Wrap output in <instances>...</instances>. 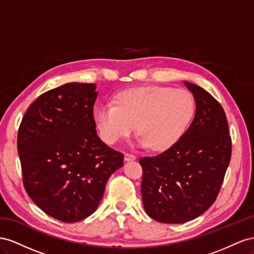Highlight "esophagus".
Masks as SVG:
<instances>
[{"label": "esophagus", "instance_id": "esophagus-1", "mask_svg": "<svg viewBox=\"0 0 254 254\" xmlns=\"http://www.w3.org/2000/svg\"><path fill=\"white\" fill-rule=\"evenodd\" d=\"M134 159H136V156L132 153H126L125 154V161L128 162V161H134Z\"/></svg>", "mask_w": 254, "mask_h": 254}]
</instances>
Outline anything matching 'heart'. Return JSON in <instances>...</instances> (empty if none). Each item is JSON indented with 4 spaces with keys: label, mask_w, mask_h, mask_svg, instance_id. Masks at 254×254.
<instances>
[{
    "label": "heart",
    "mask_w": 254,
    "mask_h": 254,
    "mask_svg": "<svg viewBox=\"0 0 254 254\" xmlns=\"http://www.w3.org/2000/svg\"><path fill=\"white\" fill-rule=\"evenodd\" d=\"M193 112L194 101L188 91L143 86L119 92L115 105L101 103L93 117L101 137L108 144L127 138L136 125L140 144L165 150L183 135Z\"/></svg>",
    "instance_id": "b5f03b06"
}]
</instances>
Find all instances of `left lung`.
<instances>
[{"label":"left lung","mask_w":254,"mask_h":254,"mask_svg":"<svg viewBox=\"0 0 254 254\" xmlns=\"http://www.w3.org/2000/svg\"><path fill=\"white\" fill-rule=\"evenodd\" d=\"M184 84L195 100L190 127L163 153L139 159L143 207L151 218L164 223L192 220L214 203L232 153L220 103L200 86Z\"/></svg>","instance_id":"8db88e82"}]
</instances>
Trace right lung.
<instances>
[{
  "instance_id": "right-lung-1",
  "label": "right lung",
  "mask_w": 254,
  "mask_h": 254,
  "mask_svg": "<svg viewBox=\"0 0 254 254\" xmlns=\"http://www.w3.org/2000/svg\"><path fill=\"white\" fill-rule=\"evenodd\" d=\"M95 84L68 83L27 108L17 147L27 194L43 212L64 222L96 211L108 178L123 154L101 140L93 118Z\"/></svg>"
}]
</instances>
